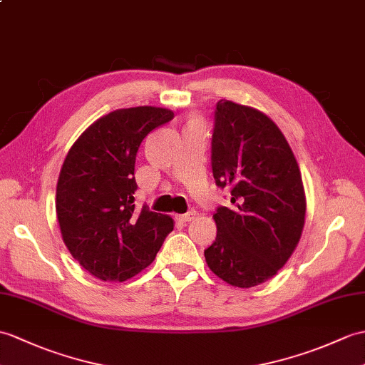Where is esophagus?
Instances as JSON below:
<instances>
[{"mask_svg": "<svg viewBox=\"0 0 365 365\" xmlns=\"http://www.w3.org/2000/svg\"><path fill=\"white\" fill-rule=\"evenodd\" d=\"M194 217H196V211H194V210L188 211V213H185V215L177 216V219H179L180 222H190V221H192Z\"/></svg>", "mask_w": 365, "mask_h": 365, "instance_id": "obj_1", "label": "esophagus"}]
</instances>
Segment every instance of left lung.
I'll return each mask as SVG.
<instances>
[{
	"label": "left lung",
	"instance_id": "obj_1",
	"mask_svg": "<svg viewBox=\"0 0 365 365\" xmlns=\"http://www.w3.org/2000/svg\"><path fill=\"white\" fill-rule=\"evenodd\" d=\"M211 168L232 207L213 215L216 241L203 252L224 282L253 287L272 278L300 241L307 213L302 174L284 135L257 108L221 99L215 110Z\"/></svg>",
	"mask_w": 365,
	"mask_h": 365
}]
</instances>
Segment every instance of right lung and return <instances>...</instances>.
<instances>
[{
    "label": "right lung",
    "mask_w": 365,
    "mask_h": 365,
    "mask_svg": "<svg viewBox=\"0 0 365 365\" xmlns=\"http://www.w3.org/2000/svg\"><path fill=\"white\" fill-rule=\"evenodd\" d=\"M160 107L120 108L93 123L61 169L56 213L63 242L79 264L104 282H125L155 259L174 222L135 207V158L141 141L169 123Z\"/></svg>",
    "instance_id": "obj_1"
}]
</instances>
